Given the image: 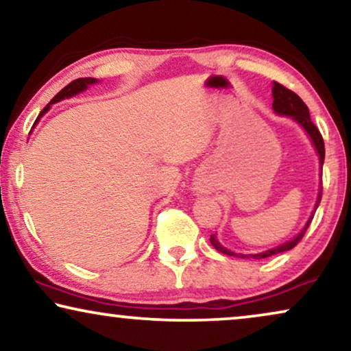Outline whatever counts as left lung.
<instances>
[{"mask_svg":"<svg viewBox=\"0 0 351 351\" xmlns=\"http://www.w3.org/2000/svg\"><path fill=\"white\" fill-rule=\"evenodd\" d=\"M273 110H275V112L280 113V114H287V117H292L297 123L300 124L302 128L305 129L306 132H308L311 141H313V145L316 148V152H318V155H319V165H321V167H323V162H324V141H323V136H321V132L318 131V128H316L313 121L310 119L308 107H306L304 100H302L299 95L294 93V90L287 89L286 86H282L280 83H276V81H273ZM321 191H323V189H321ZM321 191H319V196H318V203H316V208H318V204L321 201ZM311 220H313V215H311V217L308 219V222H306V225L304 227V230H302V232L297 234L294 239H291V241L281 244V246H278L275 249H270V251H267V252L234 254L232 251H228V249H225L223 246H220V243L217 241V239H215L214 234H210V244H213V246L217 249L219 252L227 254V256H233V257H239V258H267V257L275 256V254L286 252V251H289V249L295 247L297 244L300 243V239L304 238L306 228L310 227Z\"/></svg>","mask_w":351,"mask_h":351,"instance_id":"left-lung-1","label":"left lung"}]
</instances>
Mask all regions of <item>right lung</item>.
<instances>
[{"label":"right lung","instance_id":"1","mask_svg":"<svg viewBox=\"0 0 351 351\" xmlns=\"http://www.w3.org/2000/svg\"><path fill=\"white\" fill-rule=\"evenodd\" d=\"M93 83H97V80H95V78H78V80L71 81L70 84H66L64 89L59 90V93H57V94L54 95V97H52L49 105L43 108V112L40 113V117H41L43 113H46L47 110H49V107H51L52 104H56V102H59V100H62V99L71 97V95L81 93V90H84L86 88H88V84H93Z\"/></svg>","mask_w":351,"mask_h":351}]
</instances>
